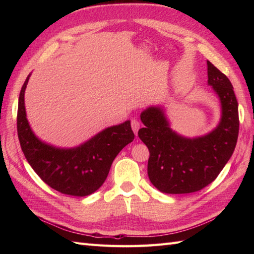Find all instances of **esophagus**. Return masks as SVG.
<instances>
[{
	"mask_svg": "<svg viewBox=\"0 0 254 254\" xmlns=\"http://www.w3.org/2000/svg\"><path fill=\"white\" fill-rule=\"evenodd\" d=\"M139 126H141V123H139L136 119H133V120L131 121V127H132V130L133 132L136 134L137 135V131L139 130Z\"/></svg>",
	"mask_w": 254,
	"mask_h": 254,
	"instance_id": "1",
	"label": "esophagus"
}]
</instances>
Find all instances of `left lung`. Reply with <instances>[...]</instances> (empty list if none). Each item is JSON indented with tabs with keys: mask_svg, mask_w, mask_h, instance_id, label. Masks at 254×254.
I'll list each match as a JSON object with an SVG mask.
<instances>
[{
	"mask_svg": "<svg viewBox=\"0 0 254 254\" xmlns=\"http://www.w3.org/2000/svg\"><path fill=\"white\" fill-rule=\"evenodd\" d=\"M207 84L220 102L217 127L201 136L174 131L164 107L150 106L141 113L138 137L149 150L147 174L153 186L167 194L199 191L216 179L233 155L239 133L238 102L225 74L207 61Z\"/></svg>",
	"mask_w": 254,
	"mask_h": 254,
	"instance_id": "obj_1",
	"label": "left lung"
}]
</instances>
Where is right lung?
<instances>
[{"mask_svg": "<svg viewBox=\"0 0 254 254\" xmlns=\"http://www.w3.org/2000/svg\"><path fill=\"white\" fill-rule=\"evenodd\" d=\"M27 76L18 98L17 133L20 147L40 179L66 195L87 196L104 185L112 161L134 139L131 121L106 127L75 147H57L46 143L31 130L27 120L25 90Z\"/></svg>", "mask_w": 254, "mask_h": 254, "instance_id": "1", "label": "right lung"}]
</instances>
